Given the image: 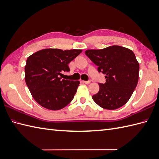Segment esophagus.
<instances>
[{"mask_svg":"<svg viewBox=\"0 0 159 159\" xmlns=\"http://www.w3.org/2000/svg\"><path fill=\"white\" fill-rule=\"evenodd\" d=\"M82 82L83 83H85V84H89L91 83L90 80H82Z\"/></svg>","mask_w":159,"mask_h":159,"instance_id":"34e87169","label":"esophagus"}]
</instances>
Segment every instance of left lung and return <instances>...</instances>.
Listing matches in <instances>:
<instances>
[{
	"label": "left lung",
	"mask_w": 159,
	"mask_h": 159,
	"mask_svg": "<svg viewBox=\"0 0 159 159\" xmlns=\"http://www.w3.org/2000/svg\"><path fill=\"white\" fill-rule=\"evenodd\" d=\"M85 55L106 75V83H99V91L92 96L102 108L115 110L125 105L137 86L139 65L134 52L114 45L103 49H89Z\"/></svg>",
	"instance_id": "1"
}]
</instances>
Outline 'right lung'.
Segmentation results:
<instances>
[{
	"label": "right lung",
	"instance_id": "1",
	"mask_svg": "<svg viewBox=\"0 0 159 159\" xmlns=\"http://www.w3.org/2000/svg\"><path fill=\"white\" fill-rule=\"evenodd\" d=\"M81 52L80 49H45L28 57L25 80L39 104L57 110L72 102L80 82L62 79V73L70 71L68 64Z\"/></svg>",
	"mask_w": 159,
	"mask_h": 159
}]
</instances>
